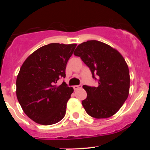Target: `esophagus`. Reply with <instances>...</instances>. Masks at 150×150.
<instances>
[{
    "label": "esophagus",
    "instance_id": "esophagus-1",
    "mask_svg": "<svg viewBox=\"0 0 150 150\" xmlns=\"http://www.w3.org/2000/svg\"><path fill=\"white\" fill-rule=\"evenodd\" d=\"M82 85H75V86H73V88H74V89H75V90H77V89H80V88H82Z\"/></svg>",
    "mask_w": 150,
    "mask_h": 150
}]
</instances>
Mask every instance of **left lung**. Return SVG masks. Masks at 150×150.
Instances as JSON below:
<instances>
[{"label":"left lung","instance_id":"8db88e82","mask_svg":"<svg viewBox=\"0 0 150 150\" xmlns=\"http://www.w3.org/2000/svg\"><path fill=\"white\" fill-rule=\"evenodd\" d=\"M74 55L89 67L97 87L83 85L87 96L84 108L95 118H109L123 106L128 97L130 73L124 58L116 49L97 40L79 44Z\"/></svg>","mask_w":150,"mask_h":150}]
</instances>
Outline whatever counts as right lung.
Wrapping results in <instances>:
<instances>
[{"label":"right lung","mask_w":150,"mask_h":150,"mask_svg":"<svg viewBox=\"0 0 150 150\" xmlns=\"http://www.w3.org/2000/svg\"><path fill=\"white\" fill-rule=\"evenodd\" d=\"M76 44L52 43L42 46L27 57L16 80V94L23 111L39 124L52 125L63 118L73 87L63 82L68 61Z\"/></svg>","instance_id":"obj_1"}]
</instances>
